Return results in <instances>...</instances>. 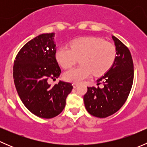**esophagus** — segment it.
Instances as JSON below:
<instances>
[{"label":"esophagus","mask_w":147,"mask_h":147,"mask_svg":"<svg viewBox=\"0 0 147 147\" xmlns=\"http://www.w3.org/2000/svg\"><path fill=\"white\" fill-rule=\"evenodd\" d=\"M72 85H73L74 88H76V87L78 86V83H73V84H72Z\"/></svg>","instance_id":"esophagus-1"}]
</instances>
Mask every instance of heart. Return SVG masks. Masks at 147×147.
<instances>
[{
    "mask_svg": "<svg viewBox=\"0 0 147 147\" xmlns=\"http://www.w3.org/2000/svg\"><path fill=\"white\" fill-rule=\"evenodd\" d=\"M116 56L112 44L96 37L78 38L71 42L70 47L63 46L56 53V59L63 68H69L80 58L81 66L71 68L65 72L68 82L79 83L94 74L101 76L113 65Z\"/></svg>",
    "mask_w": 147,
    "mask_h": 147,
    "instance_id": "1",
    "label": "heart"
}]
</instances>
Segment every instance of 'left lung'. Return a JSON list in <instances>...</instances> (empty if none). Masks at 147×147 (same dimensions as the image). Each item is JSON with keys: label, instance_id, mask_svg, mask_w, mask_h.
I'll return each mask as SVG.
<instances>
[{"label": "left lung", "instance_id": "8db88e82", "mask_svg": "<svg viewBox=\"0 0 147 147\" xmlns=\"http://www.w3.org/2000/svg\"><path fill=\"white\" fill-rule=\"evenodd\" d=\"M116 47L113 65L105 75L97 80V85L88 87L84 95L87 112L92 116L105 118L113 115L127 100L134 80V64L129 50L118 38L112 35Z\"/></svg>", "mask_w": 147, "mask_h": 147}]
</instances>
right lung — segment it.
Here are the masks:
<instances>
[{
	"label": "right lung",
	"mask_w": 147,
	"mask_h": 147,
	"mask_svg": "<svg viewBox=\"0 0 147 147\" xmlns=\"http://www.w3.org/2000/svg\"><path fill=\"white\" fill-rule=\"evenodd\" d=\"M55 33L41 34L18 52L13 65L15 86L20 100L33 115L50 119L64 109L72 84L60 81L51 86L49 79L61 73L55 57Z\"/></svg>",
	"instance_id": "right-lung-1"
}]
</instances>
